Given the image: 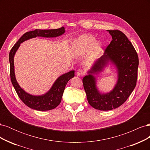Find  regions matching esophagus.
Masks as SVG:
<instances>
[{
	"instance_id": "esophagus-1",
	"label": "esophagus",
	"mask_w": 150,
	"mask_h": 150,
	"mask_svg": "<svg viewBox=\"0 0 150 150\" xmlns=\"http://www.w3.org/2000/svg\"><path fill=\"white\" fill-rule=\"evenodd\" d=\"M84 72H83V70H81V69H79V70H78L76 71V75L78 76H83V75H84Z\"/></svg>"
}]
</instances>
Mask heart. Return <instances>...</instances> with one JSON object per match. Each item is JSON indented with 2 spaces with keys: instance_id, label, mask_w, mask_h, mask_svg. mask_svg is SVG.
I'll return each instance as SVG.
<instances>
[{
  "instance_id": "heart-1",
  "label": "heart",
  "mask_w": 150,
  "mask_h": 150,
  "mask_svg": "<svg viewBox=\"0 0 150 150\" xmlns=\"http://www.w3.org/2000/svg\"><path fill=\"white\" fill-rule=\"evenodd\" d=\"M103 49L101 42H96L93 36L83 34L74 40L71 44V51L76 57H80L88 53V59L93 61L100 55Z\"/></svg>"
}]
</instances>
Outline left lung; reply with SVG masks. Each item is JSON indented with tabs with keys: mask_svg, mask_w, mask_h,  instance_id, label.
Listing matches in <instances>:
<instances>
[{
	"mask_svg": "<svg viewBox=\"0 0 150 150\" xmlns=\"http://www.w3.org/2000/svg\"><path fill=\"white\" fill-rule=\"evenodd\" d=\"M107 31L112 37L111 43L83 79L89 104L101 111L116 109L126 101L137 84L139 64L138 54L125 34L117 30ZM109 65L115 67L117 81L110 92L104 93L97 87V77Z\"/></svg>",
	"mask_w": 150,
	"mask_h": 150,
	"instance_id": "obj_1",
	"label": "left lung"
}]
</instances>
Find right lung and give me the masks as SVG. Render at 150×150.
I'll return each mask as SVG.
<instances>
[{
    "instance_id": "add662e5",
    "label": "right lung",
    "mask_w": 150,
    "mask_h": 150,
    "mask_svg": "<svg viewBox=\"0 0 150 150\" xmlns=\"http://www.w3.org/2000/svg\"><path fill=\"white\" fill-rule=\"evenodd\" d=\"M65 33V28L62 27L57 29H35L27 32L13 46L9 53L10 74L12 84L16 93L25 105L37 111H48L53 110L60 104L66 86L71 78L74 77V71H71L61 75L54 81L47 92L41 95H33L27 93L17 83L14 70V56L21 44L25 40L37 37L57 38Z\"/></svg>"
}]
</instances>
